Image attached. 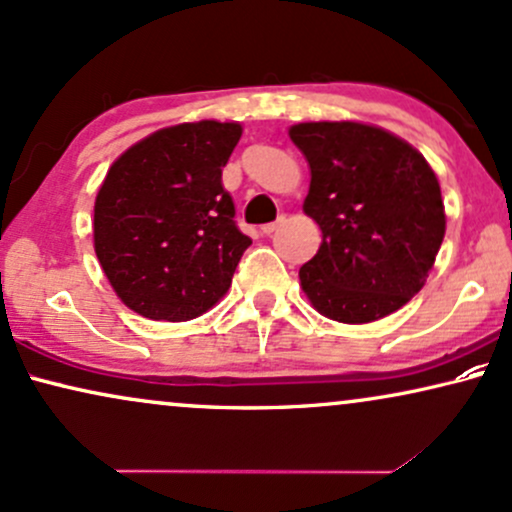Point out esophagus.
Wrapping results in <instances>:
<instances>
[{
    "instance_id": "1",
    "label": "esophagus",
    "mask_w": 512,
    "mask_h": 512,
    "mask_svg": "<svg viewBox=\"0 0 512 512\" xmlns=\"http://www.w3.org/2000/svg\"><path fill=\"white\" fill-rule=\"evenodd\" d=\"M281 222H283V217H281V219H276V222L264 224V226H262V234H264V236H271V234H274V231L278 229V226H281Z\"/></svg>"
}]
</instances>
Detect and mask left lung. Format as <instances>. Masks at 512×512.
Segmentation results:
<instances>
[{
  "label": "left lung",
  "instance_id": "1",
  "mask_svg": "<svg viewBox=\"0 0 512 512\" xmlns=\"http://www.w3.org/2000/svg\"><path fill=\"white\" fill-rule=\"evenodd\" d=\"M290 139L309 163L304 212L323 243L300 283L323 316L368 323L423 288L444 241L439 181L404 139L361 122H300Z\"/></svg>",
  "mask_w": 512,
  "mask_h": 512
}]
</instances>
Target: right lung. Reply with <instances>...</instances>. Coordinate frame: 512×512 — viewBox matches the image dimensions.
Here are the masks:
<instances>
[{
	"mask_svg": "<svg viewBox=\"0 0 512 512\" xmlns=\"http://www.w3.org/2000/svg\"><path fill=\"white\" fill-rule=\"evenodd\" d=\"M238 122L165 127L111 165L94 205V250L132 312L189 321L222 300L252 243L238 229L222 167Z\"/></svg>",
	"mask_w": 512,
	"mask_h": 512,
	"instance_id": "obj_1",
	"label": "right lung"
}]
</instances>
